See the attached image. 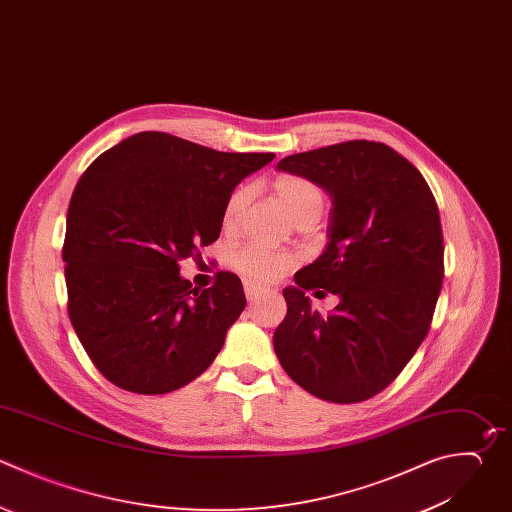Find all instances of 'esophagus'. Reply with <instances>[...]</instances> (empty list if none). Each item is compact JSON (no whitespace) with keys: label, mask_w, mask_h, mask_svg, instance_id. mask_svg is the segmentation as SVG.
<instances>
[{"label":"esophagus","mask_w":512,"mask_h":512,"mask_svg":"<svg viewBox=\"0 0 512 512\" xmlns=\"http://www.w3.org/2000/svg\"><path fill=\"white\" fill-rule=\"evenodd\" d=\"M244 292H246V298L252 302L256 300L262 292H266V286L254 282V280H244Z\"/></svg>","instance_id":"esophagus-1"}]
</instances>
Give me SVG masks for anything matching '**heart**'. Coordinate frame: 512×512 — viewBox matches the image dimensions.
<instances>
[{"label":"heart","instance_id":"obj_1","mask_svg":"<svg viewBox=\"0 0 512 512\" xmlns=\"http://www.w3.org/2000/svg\"><path fill=\"white\" fill-rule=\"evenodd\" d=\"M274 192L296 222H302L308 218H318L322 212L320 188L302 176H290V174L280 176L274 182ZM248 200H250V190L246 186L236 188L228 196L226 206H224V226L226 228H234L240 222ZM232 264L238 272L246 274L248 278L268 282V280H276L284 272H288L294 264V256L290 252L272 250L268 246L250 242V244L240 246L232 254Z\"/></svg>","mask_w":512,"mask_h":512}]
</instances>
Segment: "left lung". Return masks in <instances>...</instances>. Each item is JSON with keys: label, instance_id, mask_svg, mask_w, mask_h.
I'll return each mask as SVG.
<instances>
[{"label": "left lung", "instance_id": "1", "mask_svg": "<svg viewBox=\"0 0 512 512\" xmlns=\"http://www.w3.org/2000/svg\"><path fill=\"white\" fill-rule=\"evenodd\" d=\"M278 170L332 198L326 250L284 288L274 350L286 374L328 402L384 390L428 334L444 276L436 200L422 174L380 142L350 140L288 156ZM336 293L328 315L305 292Z\"/></svg>", "mask_w": 512, "mask_h": 512}]
</instances>
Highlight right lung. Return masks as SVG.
I'll return each instance as SVG.
<instances>
[{"instance_id":"1","label":"right lung","mask_w":512,"mask_h":512,"mask_svg":"<svg viewBox=\"0 0 512 512\" xmlns=\"http://www.w3.org/2000/svg\"><path fill=\"white\" fill-rule=\"evenodd\" d=\"M272 160L140 132L82 174L62 250L68 314L112 384L166 394L214 362L246 306L244 288L222 270L212 288H192L180 260L218 240L228 196Z\"/></svg>"}]
</instances>
